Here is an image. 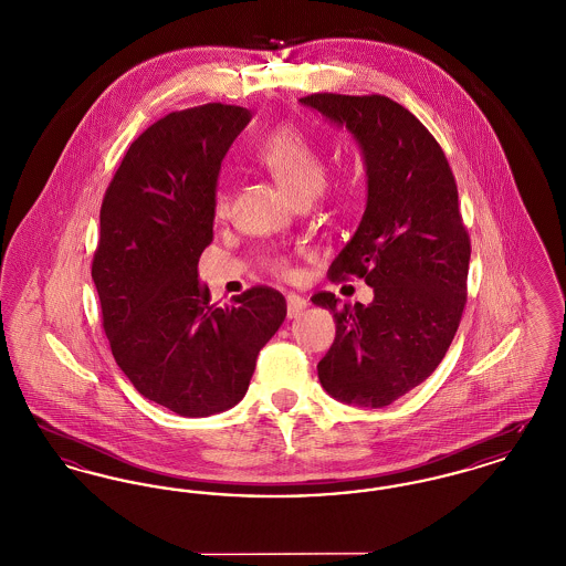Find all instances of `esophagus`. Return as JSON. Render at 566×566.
I'll return each instance as SVG.
<instances>
[{
    "instance_id": "esophagus-1",
    "label": "esophagus",
    "mask_w": 566,
    "mask_h": 566,
    "mask_svg": "<svg viewBox=\"0 0 566 566\" xmlns=\"http://www.w3.org/2000/svg\"><path fill=\"white\" fill-rule=\"evenodd\" d=\"M305 307H307V301L303 296L295 295V293L286 295V314H289V318H296Z\"/></svg>"
}]
</instances>
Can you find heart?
I'll return each mask as SVG.
<instances>
[{"label":"heart","instance_id":"obj_1","mask_svg":"<svg viewBox=\"0 0 566 566\" xmlns=\"http://www.w3.org/2000/svg\"><path fill=\"white\" fill-rule=\"evenodd\" d=\"M254 159L261 167H265L273 176V180L298 203L312 199L323 189V155L318 146L293 123L280 125L265 135L254 150ZM227 210L229 190L220 180L214 190L216 216H224ZM265 265L280 275L289 273V261L282 254L265 256Z\"/></svg>","mask_w":566,"mask_h":566}]
</instances>
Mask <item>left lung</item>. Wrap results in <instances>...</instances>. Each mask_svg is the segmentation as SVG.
Returning <instances> with one entry per match:
<instances>
[{
	"label": "left lung",
	"instance_id": "left-lung-1",
	"mask_svg": "<svg viewBox=\"0 0 566 566\" xmlns=\"http://www.w3.org/2000/svg\"><path fill=\"white\" fill-rule=\"evenodd\" d=\"M301 104L346 127L367 169L365 214L328 277H363L374 301L312 296L337 326L318 379L342 403L386 407L431 376L462 318L471 240L457 180L431 132L390 97L314 93Z\"/></svg>",
	"mask_w": 566,
	"mask_h": 566
}]
</instances>
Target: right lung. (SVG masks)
<instances>
[{
    "instance_id": "add662e5",
    "label": "right lung",
    "mask_w": 566,
    "mask_h": 566,
    "mask_svg": "<svg viewBox=\"0 0 566 566\" xmlns=\"http://www.w3.org/2000/svg\"><path fill=\"white\" fill-rule=\"evenodd\" d=\"M248 120L227 104L163 116L129 146L102 201L91 275L112 356L139 395L187 418L240 403L286 318L270 286L218 305L197 280L220 161Z\"/></svg>"
}]
</instances>
